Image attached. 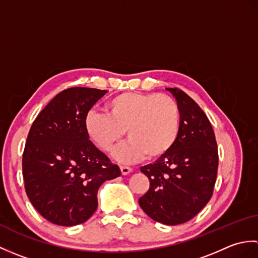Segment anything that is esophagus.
<instances>
[{
  "label": "esophagus",
  "mask_w": 258,
  "mask_h": 258,
  "mask_svg": "<svg viewBox=\"0 0 258 258\" xmlns=\"http://www.w3.org/2000/svg\"><path fill=\"white\" fill-rule=\"evenodd\" d=\"M119 168H120V172H122L123 175H127V174L132 172V168L128 167V166H120Z\"/></svg>",
  "instance_id": "1"
}]
</instances>
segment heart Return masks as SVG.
<instances>
[{
  "mask_svg": "<svg viewBox=\"0 0 258 258\" xmlns=\"http://www.w3.org/2000/svg\"><path fill=\"white\" fill-rule=\"evenodd\" d=\"M106 114L87 112L86 134L98 149L109 152L125 134L127 143L114 152L119 162L155 161L165 156L178 139L180 111L172 96L157 93L127 92L114 96L105 105Z\"/></svg>",
  "mask_w": 258,
  "mask_h": 258,
  "instance_id": "obj_1",
  "label": "heart"
}]
</instances>
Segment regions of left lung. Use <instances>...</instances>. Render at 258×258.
<instances>
[{"mask_svg":"<svg viewBox=\"0 0 258 258\" xmlns=\"http://www.w3.org/2000/svg\"><path fill=\"white\" fill-rule=\"evenodd\" d=\"M166 90L179 106V135L165 156L141 167L150 179V188L139 203L152 220L178 225L191 220L210 202L218 152L215 134L203 109L183 91Z\"/></svg>","mask_w":258,"mask_h":258,"instance_id":"1","label":"left lung"}]
</instances>
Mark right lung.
Segmentation results:
<instances>
[{
	"label": "right lung",
	"mask_w": 258,
	"mask_h": 258,
	"mask_svg": "<svg viewBox=\"0 0 258 258\" xmlns=\"http://www.w3.org/2000/svg\"><path fill=\"white\" fill-rule=\"evenodd\" d=\"M106 92L90 87L62 91L37 115L27 135L22 161L26 195L56 225L86 222L97 208L100 186L120 175L84 127L85 115Z\"/></svg>",
	"instance_id": "right-lung-1"
}]
</instances>
